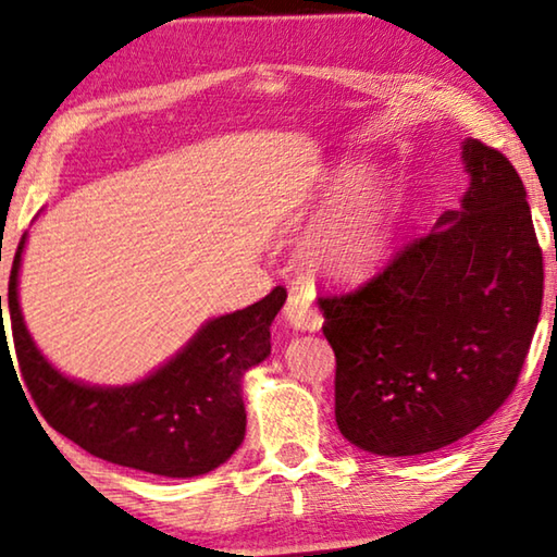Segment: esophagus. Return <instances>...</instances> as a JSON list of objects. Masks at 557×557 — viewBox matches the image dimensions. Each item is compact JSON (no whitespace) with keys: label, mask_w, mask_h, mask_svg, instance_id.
I'll return each instance as SVG.
<instances>
[{"label":"esophagus","mask_w":557,"mask_h":557,"mask_svg":"<svg viewBox=\"0 0 557 557\" xmlns=\"http://www.w3.org/2000/svg\"><path fill=\"white\" fill-rule=\"evenodd\" d=\"M284 315L290 326L298 331H319L323 326V319L319 313V308L313 306L311 294L306 290H290L288 301L284 306Z\"/></svg>","instance_id":"34e87169"}]
</instances>
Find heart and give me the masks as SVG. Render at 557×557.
<instances>
[{
	"instance_id": "1",
	"label": "heart",
	"mask_w": 557,
	"mask_h": 557,
	"mask_svg": "<svg viewBox=\"0 0 557 557\" xmlns=\"http://www.w3.org/2000/svg\"><path fill=\"white\" fill-rule=\"evenodd\" d=\"M341 209L308 236L306 259L329 276H363L381 261L396 231V199L386 178L361 161L338 164L323 182L315 213Z\"/></svg>"
}]
</instances>
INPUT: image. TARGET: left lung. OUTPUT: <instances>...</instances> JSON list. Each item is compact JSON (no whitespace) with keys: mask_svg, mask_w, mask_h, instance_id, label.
Here are the masks:
<instances>
[{"mask_svg":"<svg viewBox=\"0 0 557 557\" xmlns=\"http://www.w3.org/2000/svg\"><path fill=\"white\" fill-rule=\"evenodd\" d=\"M470 186L386 269L321 296L336 423L375 456H421L483 425L518 383L541 319L543 251L525 186L498 149L463 141Z\"/></svg>","mask_w":557,"mask_h":557,"instance_id":"obj_1","label":"left lung"}]
</instances>
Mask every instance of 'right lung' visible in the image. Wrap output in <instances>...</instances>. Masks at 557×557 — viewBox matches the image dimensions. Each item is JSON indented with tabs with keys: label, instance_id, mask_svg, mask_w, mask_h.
Here are the masks:
<instances>
[{
	"label": "right lung",
	"instance_id": "obj_1",
	"mask_svg": "<svg viewBox=\"0 0 557 557\" xmlns=\"http://www.w3.org/2000/svg\"><path fill=\"white\" fill-rule=\"evenodd\" d=\"M24 238L10 273L12 338L24 383L47 423L91 456L144 473L194 478L226 463L246 433L242 379L271 354V321L286 288L209 321L139 383L87 386L59 373L24 326L16 298ZM2 348L10 350L7 341Z\"/></svg>",
	"mask_w": 557,
	"mask_h": 557
}]
</instances>
